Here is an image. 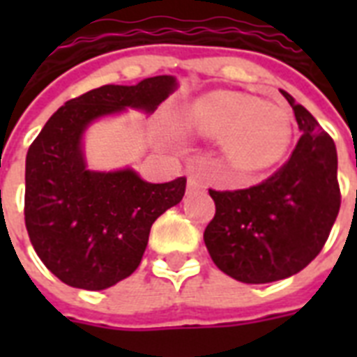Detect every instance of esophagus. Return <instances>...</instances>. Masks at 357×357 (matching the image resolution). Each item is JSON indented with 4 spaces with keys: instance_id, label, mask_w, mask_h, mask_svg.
Listing matches in <instances>:
<instances>
[{
    "instance_id": "esophagus-1",
    "label": "esophagus",
    "mask_w": 357,
    "mask_h": 357,
    "mask_svg": "<svg viewBox=\"0 0 357 357\" xmlns=\"http://www.w3.org/2000/svg\"><path fill=\"white\" fill-rule=\"evenodd\" d=\"M206 187L207 183L202 174H192V176H189V181H187V189H189V192H192V190H204Z\"/></svg>"
}]
</instances>
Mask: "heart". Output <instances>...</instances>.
I'll return each instance as SVG.
<instances>
[{
    "instance_id": "heart-1",
    "label": "heart",
    "mask_w": 357,
    "mask_h": 357,
    "mask_svg": "<svg viewBox=\"0 0 357 357\" xmlns=\"http://www.w3.org/2000/svg\"><path fill=\"white\" fill-rule=\"evenodd\" d=\"M185 123L207 139H222L229 161L248 172L274 167L291 142V116L276 103L243 92L217 91L185 111Z\"/></svg>"
}]
</instances>
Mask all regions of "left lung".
I'll return each mask as SVG.
<instances>
[{
    "instance_id": "obj_1",
    "label": "left lung",
    "mask_w": 357,
    "mask_h": 357,
    "mask_svg": "<svg viewBox=\"0 0 357 357\" xmlns=\"http://www.w3.org/2000/svg\"><path fill=\"white\" fill-rule=\"evenodd\" d=\"M291 103L300 139L265 181L248 189L215 190L217 211L204 231L215 265L237 282H278L321 254L341 207L337 151L313 114Z\"/></svg>"
}]
</instances>
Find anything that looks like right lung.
I'll list each match as a JSON object with an SVG mask.
<instances>
[{
	"label": "right lung",
	"mask_w": 357,
	"mask_h": 357,
	"mask_svg": "<svg viewBox=\"0 0 357 357\" xmlns=\"http://www.w3.org/2000/svg\"><path fill=\"white\" fill-rule=\"evenodd\" d=\"M176 89L170 75L133 86L103 85L47 120L25 157V228L40 261L70 287L102 291L140 265L151 224L179 204L187 178L146 183L133 170L91 172L81 135L126 107L153 111Z\"/></svg>",
	"instance_id": "1"
}]
</instances>
